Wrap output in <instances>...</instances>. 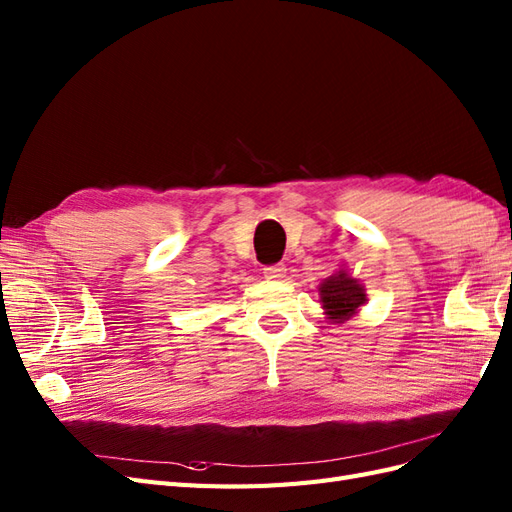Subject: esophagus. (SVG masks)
Instances as JSON below:
<instances>
[{"mask_svg":"<svg viewBox=\"0 0 512 512\" xmlns=\"http://www.w3.org/2000/svg\"><path fill=\"white\" fill-rule=\"evenodd\" d=\"M262 273H265L267 280H282V277L286 275V267L284 265H273V267H267Z\"/></svg>","mask_w":512,"mask_h":512,"instance_id":"obj_1","label":"esophagus"}]
</instances>
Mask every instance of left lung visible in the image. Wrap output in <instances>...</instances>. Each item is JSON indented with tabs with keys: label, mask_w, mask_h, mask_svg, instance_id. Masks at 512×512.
I'll list each match as a JSON object with an SVG mask.
<instances>
[{
	"label": "left lung",
	"mask_w": 512,
	"mask_h": 512,
	"mask_svg": "<svg viewBox=\"0 0 512 512\" xmlns=\"http://www.w3.org/2000/svg\"><path fill=\"white\" fill-rule=\"evenodd\" d=\"M320 303L324 309V316L331 324H342L352 316L359 314V309L365 305L367 294L365 286L352 277L346 267L329 275L318 286Z\"/></svg>",
	"instance_id": "1"
}]
</instances>
